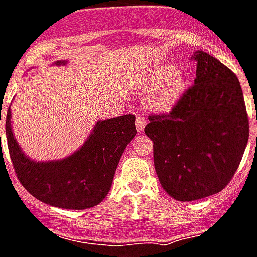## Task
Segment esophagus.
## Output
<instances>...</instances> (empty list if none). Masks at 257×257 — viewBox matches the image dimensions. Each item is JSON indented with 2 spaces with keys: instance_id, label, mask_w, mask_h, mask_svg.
I'll return each instance as SVG.
<instances>
[{
  "instance_id": "1",
  "label": "esophagus",
  "mask_w": 257,
  "mask_h": 257,
  "mask_svg": "<svg viewBox=\"0 0 257 257\" xmlns=\"http://www.w3.org/2000/svg\"><path fill=\"white\" fill-rule=\"evenodd\" d=\"M135 126H137L138 133H143L144 127H146V119H144L143 116H137V119H135Z\"/></svg>"
}]
</instances>
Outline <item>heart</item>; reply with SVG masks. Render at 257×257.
Returning <instances> with one entry per match:
<instances>
[{"label": "heart", "mask_w": 257, "mask_h": 257, "mask_svg": "<svg viewBox=\"0 0 257 257\" xmlns=\"http://www.w3.org/2000/svg\"><path fill=\"white\" fill-rule=\"evenodd\" d=\"M143 90H151L147 97L148 109L159 114L171 113L186 89V78L169 65L156 68L144 81Z\"/></svg>", "instance_id": "obj_1"}]
</instances>
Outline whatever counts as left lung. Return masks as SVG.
I'll return each instance as SVG.
<instances>
[{"label": "left lung", "instance_id": "8db88e82", "mask_svg": "<svg viewBox=\"0 0 257 257\" xmlns=\"http://www.w3.org/2000/svg\"><path fill=\"white\" fill-rule=\"evenodd\" d=\"M194 85L168 115H151L144 133L154 142L163 189L189 202L220 192L232 179L248 143L249 124L238 77L198 50Z\"/></svg>", "mask_w": 257, "mask_h": 257}]
</instances>
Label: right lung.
I'll return each instance as SVG.
<instances>
[{
    "instance_id": "obj_1",
    "label": "right lung",
    "mask_w": 257,
    "mask_h": 257,
    "mask_svg": "<svg viewBox=\"0 0 257 257\" xmlns=\"http://www.w3.org/2000/svg\"><path fill=\"white\" fill-rule=\"evenodd\" d=\"M65 64L67 60L55 61V65ZM10 119L9 109L6 139L19 181L31 196L60 209L84 210L102 202L111 188L120 156L137 134L133 114L98 120L77 151L60 160L38 162L19 147Z\"/></svg>"
}]
</instances>
